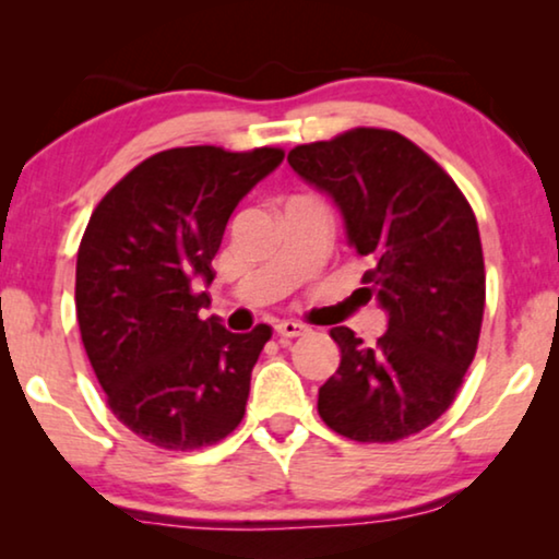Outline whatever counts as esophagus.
Instances as JSON below:
<instances>
[{
	"instance_id": "34e87169",
	"label": "esophagus",
	"mask_w": 559,
	"mask_h": 559,
	"mask_svg": "<svg viewBox=\"0 0 559 559\" xmlns=\"http://www.w3.org/2000/svg\"><path fill=\"white\" fill-rule=\"evenodd\" d=\"M276 334L286 336V340H294V336L306 334V326L298 324V321L286 319V321H278V324H276Z\"/></svg>"
}]
</instances>
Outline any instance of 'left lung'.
Segmentation results:
<instances>
[{
    "instance_id": "8db88e82",
    "label": "left lung",
    "mask_w": 559,
    "mask_h": 559,
    "mask_svg": "<svg viewBox=\"0 0 559 559\" xmlns=\"http://www.w3.org/2000/svg\"><path fill=\"white\" fill-rule=\"evenodd\" d=\"M306 185L342 212L349 248L369 258L367 298L388 313L374 347L334 326L340 369L319 415L359 443L420 433L459 392L481 334L486 273L474 210L430 156L397 131L355 129L288 152Z\"/></svg>"
}]
</instances>
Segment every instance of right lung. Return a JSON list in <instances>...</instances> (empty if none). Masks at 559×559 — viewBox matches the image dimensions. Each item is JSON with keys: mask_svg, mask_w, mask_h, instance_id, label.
<instances>
[{"mask_svg": "<svg viewBox=\"0 0 559 559\" xmlns=\"http://www.w3.org/2000/svg\"><path fill=\"white\" fill-rule=\"evenodd\" d=\"M281 148L185 146L133 167L93 210L78 250L75 311L85 355L126 428L169 451L212 445L246 415L271 326L233 334L202 319L223 233Z\"/></svg>", "mask_w": 559, "mask_h": 559, "instance_id": "add662e5", "label": "right lung"}]
</instances>
